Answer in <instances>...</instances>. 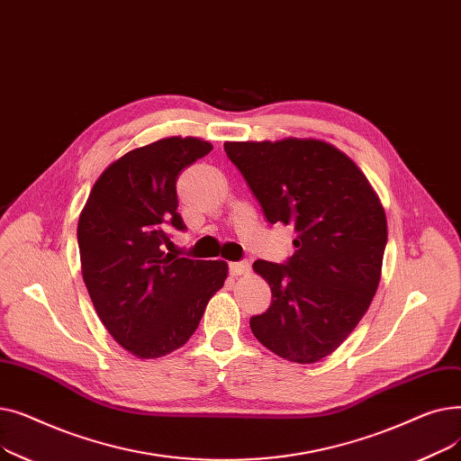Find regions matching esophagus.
<instances>
[{
  "label": "esophagus",
  "mask_w": 461,
  "mask_h": 461,
  "mask_svg": "<svg viewBox=\"0 0 461 461\" xmlns=\"http://www.w3.org/2000/svg\"><path fill=\"white\" fill-rule=\"evenodd\" d=\"M249 271H250V261H249V259H240V261L230 263V275H231V276L247 275Z\"/></svg>",
  "instance_id": "1"
}]
</instances>
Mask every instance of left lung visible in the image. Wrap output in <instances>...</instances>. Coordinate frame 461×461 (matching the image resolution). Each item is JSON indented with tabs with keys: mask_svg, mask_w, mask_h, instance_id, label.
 Here are the masks:
<instances>
[{
	"mask_svg": "<svg viewBox=\"0 0 461 461\" xmlns=\"http://www.w3.org/2000/svg\"><path fill=\"white\" fill-rule=\"evenodd\" d=\"M224 149L265 218L297 233L287 261H254L273 301L250 329L278 357L312 365L346 340L377 292L384 211L357 164L325 141H226Z\"/></svg>",
	"mask_w": 461,
	"mask_h": 461,
	"instance_id": "left-lung-1",
	"label": "left lung"
}]
</instances>
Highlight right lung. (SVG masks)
I'll list each match as a JSON object with an SVG mask.
<instances>
[{"label": "right lung", "mask_w": 461, "mask_h": 461, "mask_svg": "<svg viewBox=\"0 0 461 461\" xmlns=\"http://www.w3.org/2000/svg\"><path fill=\"white\" fill-rule=\"evenodd\" d=\"M212 149L198 138H164L132 149L96 179L78 221L84 282L113 340L138 358L186 344L228 265L164 252L185 231L176 181Z\"/></svg>", "instance_id": "1"}]
</instances>
